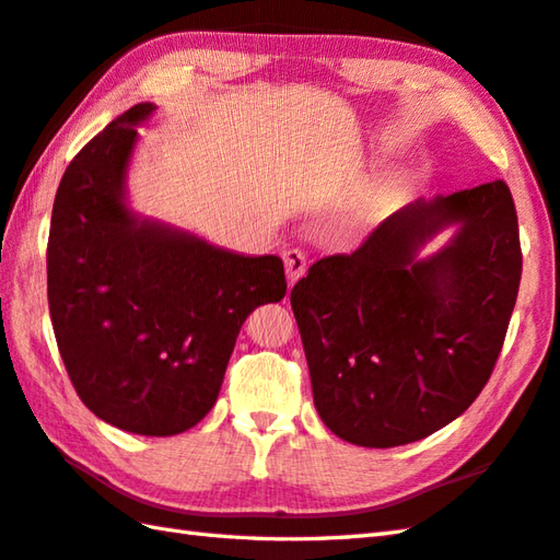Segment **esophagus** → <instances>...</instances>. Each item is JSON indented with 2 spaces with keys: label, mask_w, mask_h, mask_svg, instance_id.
Returning a JSON list of instances; mask_svg holds the SVG:
<instances>
[{
  "label": "esophagus",
  "mask_w": 560,
  "mask_h": 560,
  "mask_svg": "<svg viewBox=\"0 0 560 560\" xmlns=\"http://www.w3.org/2000/svg\"><path fill=\"white\" fill-rule=\"evenodd\" d=\"M283 265H287V279H289V283L293 287V283L299 281L303 273H305L307 257H305L303 249L291 247V249H287V253H283Z\"/></svg>",
  "instance_id": "obj_1"
}]
</instances>
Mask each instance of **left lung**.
Wrapping results in <instances>:
<instances>
[{
  "instance_id": "obj_1",
  "label": "left lung",
  "mask_w": 560,
  "mask_h": 560,
  "mask_svg": "<svg viewBox=\"0 0 560 560\" xmlns=\"http://www.w3.org/2000/svg\"><path fill=\"white\" fill-rule=\"evenodd\" d=\"M456 225L431 258L422 245ZM522 277L517 211L493 180L392 213L291 291L313 399L361 447L428 438L471 407L501 355Z\"/></svg>"
}]
</instances>
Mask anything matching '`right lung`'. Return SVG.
Returning <instances> with one entry per match:
<instances>
[{
  "label": "right lung",
  "mask_w": 560,
  "mask_h": 560,
  "mask_svg": "<svg viewBox=\"0 0 560 560\" xmlns=\"http://www.w3.org/2000/svg\"><path fill=\"white\" fill-rule=\"evenodd\" d=\"M139 103L67 165L47 241L59 355L86 407L137 435H177L217 404L247 315L287 295L277 255H237L127 207Z\"/></svg>",
  "instance_id": "1"
}]
</instances>
